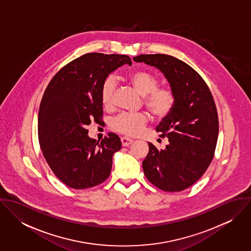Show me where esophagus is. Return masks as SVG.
Masks as SVG:
<instances>
[{
  "mask_svg": "<svg viewBox=\"0 0 251 251\" xmlns=\"http://www.w3.org/2000/svg\"><path fill=\"white\" fill-rule=\"evenodd\" d=\"M121 142H122V145L124 146V147H126V146H129L130 144H132V140L131 139H129V138H126V137H122L121 138Z\"/></svg>",
  "mask_w": 251,
  "mask_h": 251,
  "instance_id": "34e87169",
  "label": "esophagus"
}]
</instances>
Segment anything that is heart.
I'll return each mask as SVG.
<instances>
[{
	"label": "heart",
	"instance_id": "heart-1",
	"mask_svg": "<svg viewBox=\"0 0 251 251\" xmlns=\"http://www.w3.org/2000/svg\"><path fill=\"white\" fill-rule=\"evenodd\" d=\"M126 80L133 88L144 96L145 107L155 118H164L167 116L175 102V96L170 88L157 87L159 79L156 74L144 69H138L129 72ZM117 86L116 79L112 76L107 77L100 89V99L103 106L111 108L113 105V96ZM148 121L142 113H122L111 123L112 128L127 136L138 135Z\"/></svg>",
	"mask_w": 251,
	"mask_h": 251
}]
</instances>
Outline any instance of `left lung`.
<instances>
[{"label":"left lung","mask_w":251,"mask_h":251,"mask_svg":"<svg viewBox=\"0 0 251 251\" xmlns=\"http://www.w3.org/2000/svg\"><path fill=\"white\" fill-rule=\"evenodd\" d=\"M133 60L158 69L175 96L171 112L155 127L169 144L157 150L148 143L145 176L164 191H181L202 177L214 158L218 117L212 93L197 72L175 57L151 54Z\"/></svg>","instance_id":"8db88e82"}]
</instances>
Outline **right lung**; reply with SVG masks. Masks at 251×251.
Masks as SVG:
<instances>
[{"label": "right lung", "mask_w": 251, "mask_h": 251, "mask_svg": "<svg viewBox=\"0 0 251 251\" xmlns=\"http://www.w3.org/2000/svg\"><path fill=\"white\" fill-rule=\"evenodd\" d=\"M126 64L131 66L126 55L85 54L57 72L43 94L38 111L40 149L56 177L72 188L96 186L110 175L121 140L108 133L97 142L89 137L87 126L101 122V85Z\"/></svg>", "instance_id": "add662e5"}]
</instances>
